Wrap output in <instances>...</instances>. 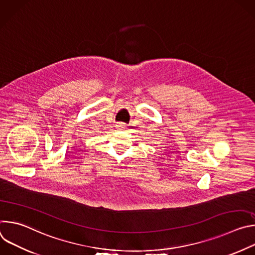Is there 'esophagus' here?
<instances>
[{"mask_svg": "<svg viewBox=\"0 0 255 255\" xmlns=\"http://www.w3.org/2000/svg\"><path fill=\"white\" fill-rule=\"evenodd\" d=\"M117 128H119V129H125V128H126V125H125V124H118V125H117Z\"/></svg>", "mask_w": 255, "mask_h": 255, "instance_id": "34e87169", "label": "esophagus"}]
</instances>
